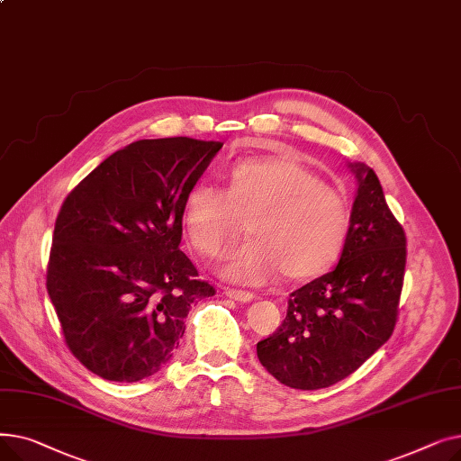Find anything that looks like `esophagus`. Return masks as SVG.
Here are the masks:
<instances>
[{
	"label": "esophagus",
	"instance_id": "obj_1",
	"mask_svg": "<svg viewBox=\"0 0 461 461\" xmlns=\"http://www.w3.org/2000/svg\"><path fill=\"white\" fill-rule=\"evenodd\" d=\"M230 299H235L239 303H250L254 299V294L250 292H245V289H235V287H226L224 292Z\"/></svg>",
	"mask_w": 461,
	"mask_h": 461
}]
</instances>
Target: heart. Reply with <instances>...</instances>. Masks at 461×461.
Wrapping results in <instances>:
<instances>
[{"label": "heart", "instance_id": "heart-1", "mask_svg": "<svg viewBox=\"0 0 461 461\" xmlns=\"http://www.w3.org/2000/svg\"><path fill=\"white\" fill-rule=\"evenodd\" d=\"M228 192L207 181L185 196L183 224L192 249L221 258L249 218L247 243L222 265L228 280L265 284L280 271L292 282L316 278L340 254L351 212L344 196L297 158L275 155L237 162Z\"/></svg>", "mask_w": 461, "mask_h": 461}]
</instances>
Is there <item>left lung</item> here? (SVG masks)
Listing matches in <instances>:
<instances>
[{"instance_id": "left-lung-1", "label": "left lung", "mask_w": 461, "mask_h": 461, "mask_svg": "<svg viewBox=\"0 0 461 461\" xmlns=\"http://www.w3.org/2000/svg\"><path fill=\"white\" fill-rule=\"evenodd\" d=\"M358 188L334 271L295 289L282 325L258 342V358L282 384L318 391L351 375L398 321L405 233L372 167L351 164Z\"/></svg>"}]
</instances>
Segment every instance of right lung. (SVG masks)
<instances>
[{
  "label": "right lung",
  "instance_id": "1",
  "mask_svg": "<svg viewBox=\"0 0 461 461\" xmlns=\"http://www.w3.org/2000/svg\"><path fill=\"white\" fill-rule=\"evenodd\" d=\"M221 141L140 140L68 192L46 289L65 344L103 379L134 383L172 358L194 303L214 295L179 250L186 192Z\"/></svg>",
  "mask_w": 461,
  "mask_h": 461
}]
</instances>
